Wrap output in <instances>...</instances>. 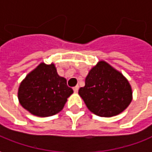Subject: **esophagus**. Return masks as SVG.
<instances>
[{
    "label": "esophagus",
    "mask_w": 152,
    "mask_h": 152,
    "mask_svg": "<svg viewBox=\"0 0 152 152\" xmlns=\"http://www.w3.org/2000/svg\"><path fill=\"white\" fill-rule=\"evenodd\" d=\"M79 90V86H76L75 87H73V91H75V92H77Z\"/></svg>",
    "instance_id": "1"
}]
</instances>
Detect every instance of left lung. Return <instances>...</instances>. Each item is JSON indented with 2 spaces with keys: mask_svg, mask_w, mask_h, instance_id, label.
I'll list each match as a JSON object with an SVG mask.
<instances>
[{
  "mask_svg": "<svg viewBox=\"0 0 152 152\" xmlns=\"http://www.w3.org/2000/svg\"><path fill=\"white\" fill-rule=\"evenodd\" d=\"M78 93L91 112L105 118L122 113L132 99L127 78L104 61L91 69Z\"/></svg>",
  "mask_w": 152,
  "mask_h": 152,
  "instance_id": "left-lung-1",
  "label": "left lung"
}]
</instances>
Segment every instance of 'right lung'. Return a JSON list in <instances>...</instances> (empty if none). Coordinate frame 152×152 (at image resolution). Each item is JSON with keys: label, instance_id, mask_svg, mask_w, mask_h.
Returning a JSON list of instances; mask_svg holds the SVG:
<instances>
[{"label": "right lung", "instance_id": "add662e5", "mask_svg": "<svg viewBox=\"0 0 152 152\" xmlns=\"http://www.w3.org/2000/svg\"><path fill=\"white\" fill-rule=\"evenodd\" d=\"M73 93L66 80L57 72L53 63L41 62L21 81L18 99L22 107L33 115L49 117L59 113Z\"/></svg>", "mask_w": 152, "mask_h": 152}]
</instances>
